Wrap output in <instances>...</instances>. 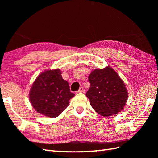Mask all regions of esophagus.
<instances>
[{
	"instance_id": "obj_1",
	"label": "esophagus",
	"mask_w": 158,
	"mask_h": 158,
	"mask_svg": "<svg viewBox=\"0 0 158 158\" xmlns=\"http://www.w3.org/2000/svg\"><path fill=\"white\" fill-rule=\"evenodd\" d=\"M84 92V89H83V87H81L78 91L77 92V93H81V92Z\"/></svg>"
}]
</instances>
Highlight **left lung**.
I'll return each mask as SVG.
<instances>
[{"label":"left lung","mask_w":158,"mask_h":158,"mask_svg":"<svg viewBox=\"0 0 158 158\" xmlns=\"http://www.w3.org/2000/svg\"><path fill=\"white\" fill-rule=\"evenodd\" d=\"M88 79L90 88L86 93L90 105L103 117H109L122 111L127 99L125 83L111 67L95 69Z\"/></svg>","instance_id":"8db88e82"}]
</instances>
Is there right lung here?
<instances>
[{
  "mask_svg": "<svg viewBox=\"0 0 158 158\" xmlns=\"http://www.w3.org/2000/svg\"><path fill=\"white\" fill-rule=\"evenodd\" d=\"M60 69L48 70L36 77L30 90L29 99L38 113L49 117H56L75 96L70 92L69 83L62 79Z\"/></svg>",
  "mask_w": 158,
  "mask_h": 158,
  "instance_id": "obj_1",
  "label": "right lung"
}]
</instances>
